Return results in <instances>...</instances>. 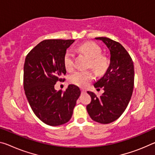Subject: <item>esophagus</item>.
Listing matches in <instances>:
<instances>
[{
	"label": "esophagus",
	"mask_w": 155,
	"mask_h": 155,
	"mask_svg": "<svg viewBox=\"0 0 155 155\" xmlns=\"http://www.w3.org/2000/svg\"><path fill=\"white\" fill-rule=\"evenodd\" d=\"M81 92L82 93H85V92H86V90H84V89H81Z\"/></svg>",
	"instance_id": "esophagus-1"
}]
</instances>
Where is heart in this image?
Wrapping results in <instances>:
<instances>
[{
  "instance_id": "b5f03b06",
  "label": "heart",
  "mask_w": 155,
  "mask_h": 155,
  "mask_svg": "<svg viewBox=\"0 0 155 155\" xmlns=\"http://www.w3.org/2000/svg\"><path fill=\"white\" fill-rule=\"evenodd\" d=\"M78 50L86 54L90 58L89 65L98 74L105 72L108 68L109 61L104 56L101 55V48L92 42L83 43ZM63 63L68 70H71L74 67V54L72 50H67L63 58ZM94 78L90 70L76 71L69 77L70 82L77 86L85 87Z\"/></svg>"
}]
</instances>
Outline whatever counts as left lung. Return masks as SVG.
<instances>
[{"label": "left lung", "mask_w": 155, "mask_h": 155, "mask_svg": "<svg viewBox=\"0 0 155 155\" xmlns=\"http://www.w3.org/2000/svg\"><path fill=\"white\" fill-rule=\"evenodd\" d=\"M102 41L110 50L108 68L94 84L104 87V92L97 97L87 91L92 101L86 107L93 121L103 124L114 121L124 113L131 99L134 88V70L130 56L119 43L106 37L95 38Z\"/></svg>", "instance_id": "left-lung-1"}]
</instances>
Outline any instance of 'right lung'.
<instances>
[{"label":"right lung","mask_w":155,"mask_h":155,"mask_svg":"<svg viewBox=\"0 0 155 155\" xmlns=\"http://www.w3.org/2000/svg\"><path fill=\"white\" fill-rule=\"evenodd\" d=\"M74 40L50 39L41 41L27 55L23 70V86L29 104L41 121L51 126L70 121L79 87L69 85L65 92L56 90L58 81L66 74L63 58Z\"/></svg>","instance_id":"add662e5"}]
</instances>
